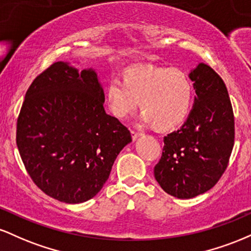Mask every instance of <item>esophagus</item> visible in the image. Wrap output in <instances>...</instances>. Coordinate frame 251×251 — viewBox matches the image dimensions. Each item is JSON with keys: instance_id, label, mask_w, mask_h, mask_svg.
<instances>
[{"instance_id": "esophagus-1", "label": "esophagus", "mask_w": 251, "mask_h": 251, "mask_svg": "<svg viewBox=\"0 0 251 251\" xmlns=\"http://www.w3.org/2000/svg\"><path fill=\"white\" fill-rule=\"evenodd\" d=\"M131 134H132V139H133V140H135L138 137H140V135H142V133H140V132L134 131V129H132Z\"/></svg>"}]
</instances>
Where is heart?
<instances>
[{
  "label": "heart",
  "mask_w": 251,
  "mask_h": 251,
  "mask_svg": "<svg viewBox=\"0 0 251 251\" xmlns=\"http://www.w3.org/2000/svg\"><path fill=\"white\" fill-rule=\"evenodd\" d=\"M140 100V119L169 129L188 117L192 103V83L179 68L131 66L124 80L112 76L106 86V101L114 117L123 119L137 108Z\"/></svg>",
  "instance_id": "b5f03b06"
}]
</instances>
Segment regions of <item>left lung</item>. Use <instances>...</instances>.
<instances>
[{
    "label": "left lung",
    "instance_id": "obj_1",
    "mask_svg": "<svg viewBox=\"0 0 251 251\" xmlns=\"http://www.w3.org/2000/svg\"><path fill=\"white\" fill-rule=\"evenodd\" d=\"M195 105L179 129L164 137L154 178L166 194L188 200L214 188L234 148L235 120L226 83L200 63L191 73Z\"/></svg>",
    "mask_w": 251,
    "mask_h": 251
}]
</instances>
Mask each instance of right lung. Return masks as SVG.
I'll list each match as a JSON object with an SVG mask.
<instances>
[{"mask_svg": "<svg viewBox=\"0 0 251 251\" xmlns=\"http://www.w3.org/2000/svg\"><path fill=\"white\" fill-rule=\"evenodd\" d=\"M105 94L92 68L57 61L39 74L17 118L16 144L31 180L46 195L76 204L108 179L128 128L103 108Z\"/></svg>", "mask_w": 251, "mask_h": 251, "instance_id": "1", "label": "right lung"}]
</instances>
